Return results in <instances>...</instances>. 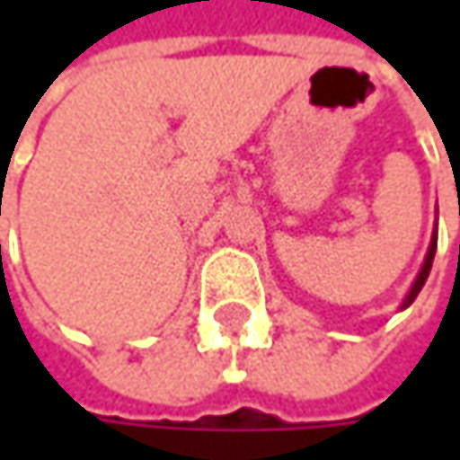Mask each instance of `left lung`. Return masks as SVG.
Returning a JSON list of instances; mask_svg holds the SVG:
<instances>
[{
  "label": "left lung",
  "instance_id": "1",
  "mask_svg": "<svg viewBox=\"0 0 460 460\" xmlns=\"http://www.w3.org/2000/svg\"><path fill=\"white\" fill-rule=\"evenodd\" d=\"M434 252H437V229H434V234H431V242H429V250H426V258H423V266H420V271H418V277H415L413 288H411V293L405 296V301H402V306H400V309H408V306L415 301V296L420 293V288H423V282H426V277H429V271H431Z\"/></svg>",
  "mask_w": 460,
  "mask_h": 460
}]
</instances>
